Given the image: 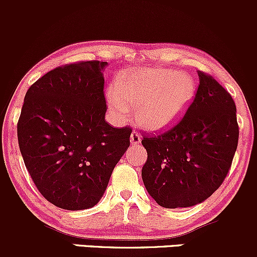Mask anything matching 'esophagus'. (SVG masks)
Returning <instances> with one entry per match:
<instances>
[{
  "instance_id": "34e87169",
  "label": "esophagus",
  "mask_w": 257,
  "mask_h": 257,
  "mask_svg": "<svg viewBox=\"0 0 257 257\" xmlns=\"http://www.w3.org/2000/svg\"><path fill=\"white\" fill-rule=\"evenodd\" d=\"M131 143L132 145H139L141 143V137L138 132H133L131 135Z\"/></svg>"
}]
</instances>
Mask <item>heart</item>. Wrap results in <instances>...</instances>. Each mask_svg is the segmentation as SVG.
<instances>
[{
    "label": "heart",
    "mask_w": 257,
    "mask_h": 257,
    "mask_svg": "<svg viewBox=\"0 0 257 257\" xmlns=\"http://www.w3.org/2000/svg\"><path fill=\"white\" fill-rule=\"evenodd\" d=\"M196 83L192 76L175 70H141L117 78L107 94L114 116L125 118L131 106L138 107L140 125L152 132L166 131L182 118L192 104Z\"/></svg>",
    "instance_id": "b5f03b06"
}]
</instances>
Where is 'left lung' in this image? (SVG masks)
<instances>
[{"label": "left lung", "instance_id": "8db88e82", "mask_svg": "<svg viewBox=\"0 0 257 257\" xmlns=\"http://www.w3.org/2000/svg\"><path fill=\"white\" fill-rule=\"evenodd\" d=\"M199 85L175 126L144 137L147 161L141 170L147 192L163 208L204 202L225 180L238 145L237 108L211 76L198 71Z\"/></svg>", "mask_w": 257, "mask_h": 257}]
</instances>
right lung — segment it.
<instances>
[{"label":"right lung","instance_id":"add662e5","mask_svg":"<svg viewBox=\"0 0 257 257\" xmlns=\"http://www.w3.org/2000/svg\"><path fill=\"white\" fill-rule=\"evenodd\" d=\"M106 61L47 72L26 91L18 122L24 163L41 194L65 210L93 208L131 145L132 129L105 120Z\"/></svg>","mask_w":257,"mask_h":257}]
</instances>
